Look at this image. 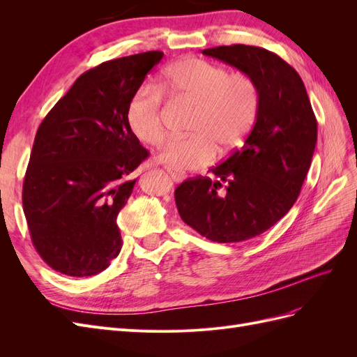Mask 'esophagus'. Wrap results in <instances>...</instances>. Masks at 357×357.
<instances>
[{
  "label": "esophagus",
  "instance_id": "obj_1",
  "mask_svg": "<svg viewBox=\"0 0 357 357\" xmlns=\"http://www.w3.org/2000/svg\"><path fill=\"white\" fill-rule=\"evenodd\" d=\"M167 171H168V174L171 176V178L174 180V181H177V183H180V181H183V180L186 178V176H185V174H181V172L172 171V169H169V168H167Z\"/></svg>",
  "mask_w": 357,
  "mask_h": 357
}]
</instances>
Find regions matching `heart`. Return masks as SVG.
Returning <instances> with one entry per match:
<instances>
[{
    "label": "heart",
    "mask_w": 357,
    "mask_h": 357,
    "mask_svg": "<svg viewBox=\"0 0 357 357\" xmlns=\"http://www.w3.org/2000/svg\"><path fill=\"white\" fill-rule=\"evenodd\" d=\"M162 93L195 104L189 137L169 138L158 160L174 171L198 169L241 147L261 112V91L244 71H228L219 63L183 58L162 71L158 88L142 86L126 105L129 131L139 142L156 146L165 137Z\"/></svg>",
    "instance_id": "obj_1"
}]
</instances>
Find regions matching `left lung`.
<instances>
[{
	"instance_id": "1",
	"label": "left lung",
	"mask_w": 357,
	"mask_h": 357,
	"mask_svg": "<svg viewBox=\"0 0 357 357\" xmlns=\"http://www.w3.org/2000/svg\"><path fill=\"white\" fill-rule=\"evenodd\" d=\"M202 53L250 74L261 91V112L244 146L210 168V177L183 181L174 198L183 222L205 238L240 243L294 207L314 153L317 121L304 82L275 53L245 45Z\"/></svg>"
}]
</instances>
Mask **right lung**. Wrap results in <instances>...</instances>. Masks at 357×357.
<instances>
[{"instance_id": "right-lung-1", "label": "right lung", "mask_w": 357, "mask_h": 357, "mask_svg": "<svg viewBox=\"0 0 357 357\" xmlns=\"http://www.w3.org/2000/svg\"><path fill=\"white\" fill-rule=\"evenodd\" d=\"M159 50L83 73L38 126L22 204L32 244L52 269L91 277L122 248L116 218L131 197V172L149 156L126 123V105Z\"/></svg>"}]
</instances>
